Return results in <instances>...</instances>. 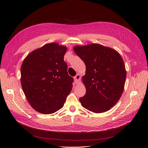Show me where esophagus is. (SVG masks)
Instances as JSON below:
<instances>
[{
    "label": "esophagus",
    "instance_id": "1",
    "mask_svg": "<svg viewBox=\"0 0 148 148\" xmlns=\"http://www.w3.org/2000/svg\"><path fill=\"white\" fill-rule=\"evenodd\" d=\"M80 74H77L74 77V81H75V83H76V84H77V83H79L80 82Z\"/></svg>",
    "mask_w": 148,
    "mask_h": 148
}]
</instances>
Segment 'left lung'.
I'll use <instances>...</instances> for the list:
<instances>
[{
  "mask_svg": "<svg viewBox=\"0 0 148 148\" xmlns=\"http://www.w3.org/2000/svg\"><path fill=\"white\" fill-rule=\"evenodd\" d=\"M74 50L86 67L83 77L86 94L79 99L82 106L95 113L110 110L124 89L126 72L121 57L115 50L96 43L76 46Z\"/></svg>",
  "mask_w": 148,
  "mask_h": 148,
  "instance_id": "8db88e82",
  "label": "left lung"
}]
</instances>
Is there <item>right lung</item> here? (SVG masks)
Masks as SVG:
<instances>
[{
  "label": "right lung",
  "instance_id": "1",
  "mask_svg": "<svg viewBox=\"0 0 148 148\" xmlns=\"http://www.w3.org/2000/svg\"><path fill=\"white\" fill-rule=\"evenodd\" d=\"M67 48L56 43L46 44L29 54L21 69V84L31 106L45 114L61 109L71 91L74 79L64 61Z\"/></svg>",
  "mask_w": 148,
  "mask_h": 148
}]
</instances>
